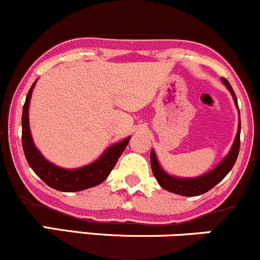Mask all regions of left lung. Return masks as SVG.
Segmentation results:
<instances>
[{
    "label": "left lung",
    "mask_w": 260,
    "mask_h": 260,
    "mask_svg": "<svg viewBox=\"0 0 260 260\" xmlns=\"http://www.w3.org/2000/svg\"><path fill=\"white\" fill-rule=\"evenodd\" d=\"M224 85L229 88L231 94H233V99L236 103V107L239 108L237 105V99L236 94H235L233 87H231L230 82L226 79H222ZM239 115H240V109H239ZM240 134H241V120L239 119V130H237L236 137H235V141L233 143V147H231L230 152H229L226 157L222 159L220 163L216 166L212 172L203 174V175L197 176V178H188V179H182V178H175V176L169 175L163 170V168L159 166L157 159V155L155 152L152 149L151 151V167L152 172H153L154 178L157 179L158 184H159L164 190L173 192V193L180 194V196H200V194L206 193L209 190H212L215 185H218L225 176L228 175L229 172L233 169L234 164L236 163L237 155L240 152Z\"/></svg>",
    "instance_id": "left-lung-1"
}]
</instances>
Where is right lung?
I'll list each match as a JSON object with an SVG mask.
<instances>
[{"label": "right lung", "mask_w": 260, "mask_h": 260, "mask_svg": "<svg viewBox=\"0 0 260 260\" xmlns=\"http://www.w3.org/2000/svg\"><path fill=\"white\" fill-rule=\"evenodd\" d=\"M35 84L36 81L31 85L26 94L25 103L23 107V115H21V142H23L24 154L30 168L45 184L54 190L62 192L82 191L100 185L108 178L131 137L129 136L123 141L112 145L111 147L106 149L105 153L101 155L99 159L85 167L78 168V169H64V168L54 166L46 159L41 152L35 147L31 133H30L29 105Z\"/></svg>", "instance_id": "right-lung-1"}]
</instances>
